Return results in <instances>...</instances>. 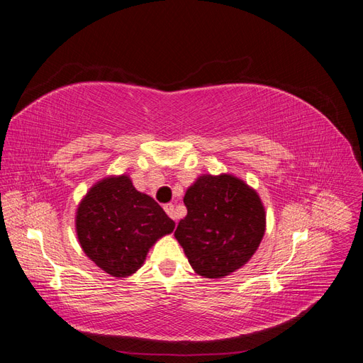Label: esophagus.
<instances>
[{"instance_id":"1","label":"esophagus","mask_w":363,"mask_h":363,"mask_svg":"<svg viewBox=\"0 0 363 363\" xmlns=\"http://www.w3.org/2000/svg\"><path fill=\"white\" fill-rule=\"evenodd\" d=\"M163 208H164V212H167V213L169 215V218H172L174 221H175V211H174V204H164V206H163Z\"/></svg>"}]
</instances>
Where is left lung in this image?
Instances as JSON below:
<instances>
[{
  "label": "left lung",
  "instance_id": "8db88e82",
  "mask_svg": "<svg viewBox=\"0 0 363 363\" xmlns=\"http://www.w3.org/2000/svg\"><path fill=\"white\" fill-rule=\"evenodd\" d=\"M183 201L188 215L174 235L195 272L221 279L245 265L265 233L259 195L233 175H203Z\"/></svg>",
  "mask_w": 363,
  "mask_h": 363
}]
</instances>
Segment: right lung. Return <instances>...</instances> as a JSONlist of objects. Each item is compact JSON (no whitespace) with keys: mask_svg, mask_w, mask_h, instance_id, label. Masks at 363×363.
<instances>
[{"mask_svg":"<svg viewBox=\"0 0 363 363\" xmlns=\"http://www.w3.org/2000/svg\"><path fill=\"white\" fill-rule=\"evenodd\" d=\"M77 235L86 256L113 277L144 263L148 248L174 230V221L127 175L95 184L77 211Z\"/></svg>","mask_w":363,"mask_h":363,"instance_id":"right-lung-1","label":"right lung"}]
</instances>
